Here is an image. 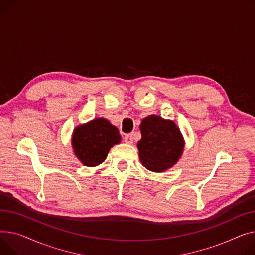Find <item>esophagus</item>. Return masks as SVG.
<instances>
[{"label": "esophagus", "instance_id": "34e87169", "mask_svg": "<svg viewBox=\"0 0 255 255\" xmlns=\"http://www.w3.org/2000/svg\"><path fill=\"white\" fill-rule=\"evenodd\" d=\"M125 142L127 144H129L131 145L133 143V138H132V133H129V134H127V136L125 137Z\"/></svg>", "mask_w": 255, "mask_h": 255}]
</instances>
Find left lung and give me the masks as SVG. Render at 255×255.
I'll use <instances>...</instances> for the list:
<instances>
[{"label": "left lung", "mask_w": 255, "mask_h": 255, "mask_svg": "<svg viewBox=\"0 0 255 255\" xmlns=\"http://www.w3.org/2000/svg\"><path fill=\"white\" fill-rule=\"evenodd\" d=\"M142 139L138 142L139 157L151 172L169 170L181 158L185 141L177 125L159 115H148L140 125Z\"/></svg>", "instance_id": "8db88e82"}]
</instances>
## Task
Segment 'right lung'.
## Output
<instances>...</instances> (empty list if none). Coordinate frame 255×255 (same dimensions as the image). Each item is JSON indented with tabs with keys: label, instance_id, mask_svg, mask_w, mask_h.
Returning <instances> with one entry per match:
<instances>
[{
	"label": "right lung",
	"instance_id": "obj_1",
	"mask_svg": "<svg viewBox=\"0 0 255 255\" xmlns=\"http://www.w3.org/2000/svg\"><path fill=\"white\" fill-rule=\"evenodd\" d=\"M121 141L117 128L104 117L78 125L71 139L75 156L85 167L99 166L107 158L110 149Z\"/></svg>",
	"mask_w": 255,
	"mask_h": 255
}]
</instances>
